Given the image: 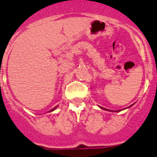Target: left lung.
Masks as SVG:
<instances>
[{
  "label": "left lung",
  "mask_w": 157,
  "mask_h": 157,
  "mask_svg": "<svg viewBox=\"0 0 157 157\" xmlns=\"http://www.w3.org/2000/svg\"><path fill=\"white\" fill-rule=\"evenodd\" d=\"M133 105H131V106L126 107V108H128V107H131V106H133ZM99 107H100V108H101V109H102V110H107V111H111V112H113V110H108V109H106V108H104V107H100V106H99ZM126 108H124V109H122V110H113V112H119V111H121V110H124V109H126Z\"/></svg>",
  "instance_id": "left-lung-1"
}]
</instances>
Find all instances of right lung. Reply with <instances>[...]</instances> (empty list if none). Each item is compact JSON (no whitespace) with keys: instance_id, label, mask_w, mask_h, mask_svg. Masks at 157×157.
I'll list each match as a JSON object with an SVG mask.
<instances>
[{"instance_id":"1","label":"right lung","mask_w":157,"mask_h":157,"mask_svg":"<svg viewBox=\"0 0 157 157\" xmlns=\"http://www.w3.org/2000/svg\"><path fill=\"white\" fill-rule=\"evenodd\" d=\"M57 107H58V106H56V107H54V108L51 109V110H50V111H49V112H52V111H53V110H56V108H57Z\"/></svg>"}]
</instances>
